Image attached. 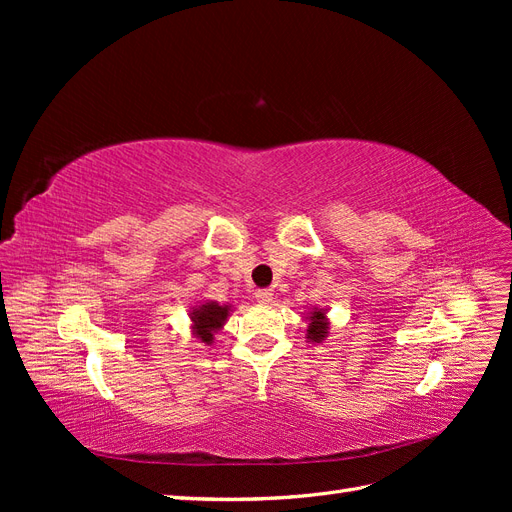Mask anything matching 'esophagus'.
<instances>
[{
	"label": "esophagus",
	"instance_id": "obj_1",
	"mask_svg": "<svg viewBox=\"0 0 512 512\" xmlns=\"http://www.w3.org/2000/svg\"><path fill=\"white\" fill-rule=\"evenodd\" d=\"M254 299L258 303H271L273 292H271V288H258V290H254Z\"/></svg>",
	"mask_w": 512,
	"mask_h": 512
}]
</instances>
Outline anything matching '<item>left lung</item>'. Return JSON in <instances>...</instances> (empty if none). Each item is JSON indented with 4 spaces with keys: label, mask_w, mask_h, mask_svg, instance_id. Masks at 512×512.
<instances>
[{
    "label": "left lung",
    "mask_w": 512,
    "mask_h": 512,
    "mask_svg": "<svg viewBox=\"0 0 512 512\" xmlns=\"http://www.w3.org/2000/svg\"><path fill=\"white\" fill-rule=\"evenodd\" d=\"M327 329L329 327H327V322H324V314L316 312L307 327V337L314 339V342H320V339H324V335H327Z\"/></svg>",
    "instance_id": "8db88e82"
}]
</instances>
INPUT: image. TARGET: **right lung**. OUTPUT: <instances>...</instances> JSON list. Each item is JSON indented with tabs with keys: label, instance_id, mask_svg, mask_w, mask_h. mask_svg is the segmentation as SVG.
I'll use <instances>...</instances> for the list:
<instances>
[{
	"label": "right lung",
	"instance_id": "right-lung-1",
	"mask_svg": "<svg viewBox=\"0 0 512 512\" xmlns=\"http://www.w3.org/2000/svg\"><path fill=\"white\" fill-rule=\"evenodd\" d=\"M228 316V307H220L218 303H207L200 305L192 312V322L196 335L203 339L205 344H211L213 331H218Z\"/></svg>",
	"mask_w": 512,
	"mask_h": 512
}]
</instances>
